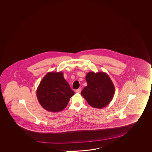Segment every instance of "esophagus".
I'll use <instances>...</instances> for the list:
<instances>
[{
	"label": "esophagus",
	"mask_w": 152,
	"mask_h": 152,
	"mask_svg": "<svg viewBox=\"0 0 152 152\" xmlns=\"http://www.w3.org/2000/svg\"><path fill=\"white\" fill-rule=\"evenodd\" d=\"M80 91H81V89L80 88V89H78V90H76L75 91V92L77 93H80Z\"/></svg>",
	"instance_id": "obj_1"
}]
</instances>
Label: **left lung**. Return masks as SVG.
I'll return each mask as SVG.
<instances>
[{
  "instance_id": "obj_1",
  "label": "left lung",
  "mask_w": 152,
  "mask_h": 152,
  "mask_svg": "<svg viewBox=\"0 0 152 152\" xmlns=\"http://www.w3.org/2000/svg\"><path fill=\"white\" fill-rule=\"evenodd\" d=\"M87 85L81 95L95 108L102 109L109 104L115 94V86L107 73L88 72L86 75Z\"/></svg>"
}]
</instances>
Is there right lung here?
<instances>
[{"label":"right lung","instance_id":"right-lung-1","mask_svg":"<svg viewBox=\"0 0 152 152\" xmlns=\"http://www.w3.org/2000/svg\"><path fill=\"white\" fill-rule=\"evenodd\" d=\"M74 94L61 72H48L37 90V100L41 105L52 112L64 109Z\"/></svg>","mask_w":152,"mask_h":152}]
</instances>
